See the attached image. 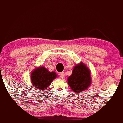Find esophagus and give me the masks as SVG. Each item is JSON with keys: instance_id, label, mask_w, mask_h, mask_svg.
I'll list each match as a JSON object with an SVG mask.
<instances>
[{"instance_id": "34e87169", "label": "esophagus", "mask_w": 123, "mask_h": 123, "mask_svg": "<svg viewBox=\"0 0 123 123\" xmlns=\"http://www.w3.org/2000/svg\"><path fill=\"white\" fill-rule=\"evenodd\" d=\"M59 76L61 77L62 79H63L64 77V72H62V73H60L59 74Z\"/></svg>"}]
</instances>
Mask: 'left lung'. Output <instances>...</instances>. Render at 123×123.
<instances>
[{
	"instance_id": "1",
	"label": "left lung",
	"mask_w": 123,
	"mask_h": 123,
	"mask_svg": "<svg viewBox=\"0 0 123 123\" xmlns=\"http://www.w3.org/2000/svg\"><path fill=\"white\" fill-rule=\"evenodd\" d=\"M68 84L75 92H82L91 84V73L87 66L81 62L73 69L72 74L68 78Z\"/></svg>"
}]
</instances>
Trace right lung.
Returning a JSON list of instances; mask_svg holds the SVG:
<instances>
[{"instance_id":"add662e5","label":"right lung","mask_w":123,"mask_h":123,"mask_svg":"<svg viewBox=\"0 0 123 123\" xmlns=\"http://www.w3.org/2000/svg\"><path fill=\"white\" fill-rule=\"evenodd\" d=\"M57 77L55 72H50L43 66L36 68L31 74V80L33 86L40 90H44Z\"/></svg>"}]
</instances>
